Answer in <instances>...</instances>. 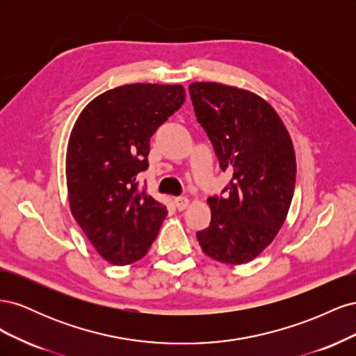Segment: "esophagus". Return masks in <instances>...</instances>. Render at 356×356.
Returning <instances> with one entry per match:
<instances>
[{"instance_id": "obj_1", "label": "esophagus", "mask_w": 356, "mask_h": 356, "mask_svg": "<svg viewBox=\"0 0 356 356\" xmlns=\"http://www.w3.org/2000/svg\"><path fill=\"white\" fill-rule=\"evenodd\" d=\"M188 199L187 197H177L175 199V207L178 211H184L188 207Z\"/></svg>"}]
</instances>
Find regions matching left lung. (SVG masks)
<instances>
[{"mask_svg": "<svg viewBox=\"0 0 356 356\" xmlns=\"http://www.w3.org/2000/svg\"><path fill=\"white\" fill-rule=\"evenodd\" d=\"M190 98L221 170L232 179L208 197L209 227L197 232L202 251L225 264H243L270 245L286 218L296 187V153L270 104L220 83H191Z\"/></svg>", "mask_w": 356, "mask_h": 356, "instance_id": "1", "label": "left lung"}]
</instances>
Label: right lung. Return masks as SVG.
<instances>
[{"label":"right lung","mask_w":356,"mask_h":356,"mask_svg":"<svg viewBox=\"0 0 356 356\" xmlns=\"http://www.w3.org/2000/svg\"><path fill=\"white\" fill-rule=\"evenodd\" d=\"M186 101L179 84L135 83L106 90L81 111L67 149L72 217L106 261L143 258L166 207L139 187L148 169L149 138Z\"/></svg>","instance_id":"add662e5"}]
</instances>
